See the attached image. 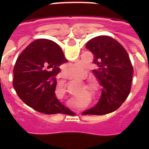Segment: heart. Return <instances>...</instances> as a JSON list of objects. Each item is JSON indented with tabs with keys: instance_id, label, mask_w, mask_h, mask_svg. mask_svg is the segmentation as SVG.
I'll return each mask as SVG.
<instances>
[{
	"instance_id": "obj_1",
	"label": "heart",
	"mask_w": 149,
	"mask_h": 149,
	"mask_svg": "<svg viewBox=\"0 0 149 149\" xmlns=\"http://www.w3.org/2000/svg\"><path fill=\"white\" fill-rule=\"evenodd\" d=\"M86 66L82 62H77L74 63H70L65 65L64 72L65 75L70 78H77L83 75L85 72Z\"/></svg>"
}]
</instances>
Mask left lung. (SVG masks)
<instances>
[{
	"instance_id": "obj_1",
	"label": "left lung",
	"mask_w": 149,
	"mask_h": 149,
	"mask_svg": "<svg viewBox=\"0 0 149 149\" xmlns=\"http://www.w3.org/2000/svg\"><path fill=\"white\" fill-rule=\"evenodd\" d=\"M86 48L94 54L93 72L103 87L98 103L83 115H104L117 110L131 92L133 68L128 54L120 43L107 36L89 40Z\"/></svg>"
}]
</instances>
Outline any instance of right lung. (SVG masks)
<instances>
[{"label":"right lung","mask_w":149,"mask_h":149,"mask_svg":"<svg viewBox=\"0 0 149 149\" xmlns=\"http://www.w3.org/2000/svg\"><path fill=\"white\" fill-rule=\"evenodd\" d=\"M67 62L60 46L46 39L33 41L19 55L13 68V86L18 97L36 111L68 113L55 95L56 75Z\"/></svg>","instance_id":"add662e5"}]
</instances>
